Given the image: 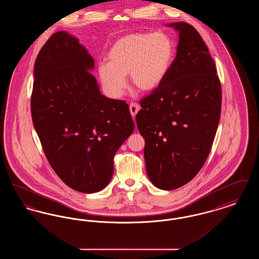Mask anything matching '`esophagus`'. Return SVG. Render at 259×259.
Instances as JSON below:
<instances>
[{"instance_id":"34e87169","label":"esophagus","mask_w":259,"mask_h":259,"mask_svg":"<svg viewBox=\"0 0 259 259\" xmlns=\"http://www.w3.org/2000/svg\"><path fill=\"white\" fill-rule=\"evenodd\" d=\"M129 110H130V112H131V115L133 117H135L137 112L140 111V106L138 104H136V103H131L130 106H129Z\"/></svg>"}]
</instances>
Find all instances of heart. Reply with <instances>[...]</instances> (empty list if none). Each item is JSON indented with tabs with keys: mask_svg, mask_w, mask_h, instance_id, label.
<instances>
[{
	"mask_svg": "<svg viewBox=\"0 0 259 259\" xmlns=\"http://www.w3.org/2000/svg\"><path fill=\"white\" fill-rule=\"evenodd\" d=\"M175 58L172 38L162 32L136 33L118 38L108 52L109 62L98 65L104 90L119 98L127 88L126 75L141 91L156 89L166 78Z\"/></svg>",
	"mask_w": 259,
	"mask_h": 259,
	"instance_id": "1",
	"label": "heart"
}]
</instances>
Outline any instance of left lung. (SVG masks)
Instances as JSON below:
<instances>
[{"mask_svg": "<svg viewBox=\"0 0 259 259\" xmlns=\"http://www.w3.org/2000/svg\"><path fill=\"white\" fill-rule=\"evenodd\" d=\"M179 32L172 67L159 87L140 101L138 129L152 185L163 190L189 183L209 156L222 111V85L209 50L185 22Z\"/></svg>", "mask_w": 259, "mask_h": 259, "instance_id": "8db88e82", "label": "left lung"}]
</instances>
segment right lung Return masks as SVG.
<instances>
[{
    "instance_id": "right-lung-1",
    "label": "right lung",
    "mask_w": 259,
    "mask_h": 259,
    "mask_svg": "<svg viewBox=\"0 0 259 259\" xmlns=\"http://www.w3.org/2000/svg\"><path fill=\"white\" fill-rule=\"evenodd\" d=\"M93 68L78 39L57 32L37 54L31 97L33 124L50 166L82 193L109 185L113 156L134 130L128 104L101 94Z\"/></svg>"
}]
</instances>
